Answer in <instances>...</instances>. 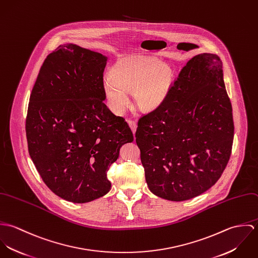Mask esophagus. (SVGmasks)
<instances>
[{
	"mask_svg": "<svg viewBox=\"0 0 258 258\" xmlns=\"http://www.w3.org/2000/svg\"><path fill=\"white\" fill-rule=\"evenodd\" d=\"M128 124H129V126H130V128H131V130H132L133 134H135V132H136V129H137V123H136L135 121H132V120H128Z\"/></svg>",
	"mask_w": 258,
	"mask_h": 258,
	"instance_id": "obj_1",
	"label": "esophagus"
}]
</instances>
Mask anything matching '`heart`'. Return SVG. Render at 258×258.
Masks as SVG:
<instances>
[{
    "instance_id": "1",
    "label": "heart",
    "mask_w": 258,
    "mask_h": 258,
    "mask_svg": "<svg viewBox=\"0 0 258 258\" xmlns=\"http://www.w3.org/2000/svg\"><path fill=\"white\" fill-rule=\"evenodd\" d=\"M172 84V71L154 57H129L118 61L103 81L111 110L122 113L129 102L127 91H134L136 104L142 110L159 107Z\"/></svg>"
}]
</instances>
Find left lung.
<instances>
[{
	"label": "left lung",
	"instance_id": "8db88e82",
	"mask_svg": "<svg viewBox=\"0 0 258 258\" xmlns=\"http://www.w3.org/2000/svg\"><path fill=\"white\" fill-rule=\"evenodd\" d=\"M233 133L221 58L198 54L163 103L138 121L135 137L150 190L174 202L208 190L228 163Z\"/></svg>",
	"mask_w": 258,
	"mask_h": 258
}]
</instances>
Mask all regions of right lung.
I'll list each match as a JSON object with an SVG mask.
<instances>
[{
    "label": "right lung",
    "mask_w": 258,
    "mask_h": 258,
    "mask_svg": "<svg viewBox=\"0 0 258 258\" xmlns=\"http://www.w3.org/2000/svg\"><path fill=\"white\" fill-rule=\"evenodd\" d=\"M107 57L74 43L60 44L44 59L26 119L30 156L56 196L83 204L111 188L107 171L122 145L133 141L123 117L103 100Z\"/></svg>",
    "instance_id": "add662e5"
}]
</instances>
